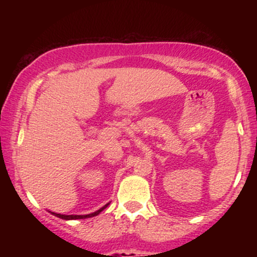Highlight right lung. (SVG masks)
I'll use <instances>...</instances> for the list:
<instances>
[{
  "label": "right lung",
  "mask_w": 257,
  "mask_h": 257,
  "mask_svg": "<svg viewBox=\"0 0 257 257\" xmlns=\"http://www.w3.org/2000/svg\"><path fill=\"white\" fill-rule=\"evenodd\" d=\"M107 206H108V204H107V205H104V206H103L102 209H99V210H98V211L93 212V214H88V215H62V214H57V212H53V215H56V216L61 217V219H64V220L85 219V217H92V216H95V215H98V214H99L100 211H103V210H104L105 208H107Z\"/></svg>",
  "instance_id": "add662e5"
}]
</instances>
